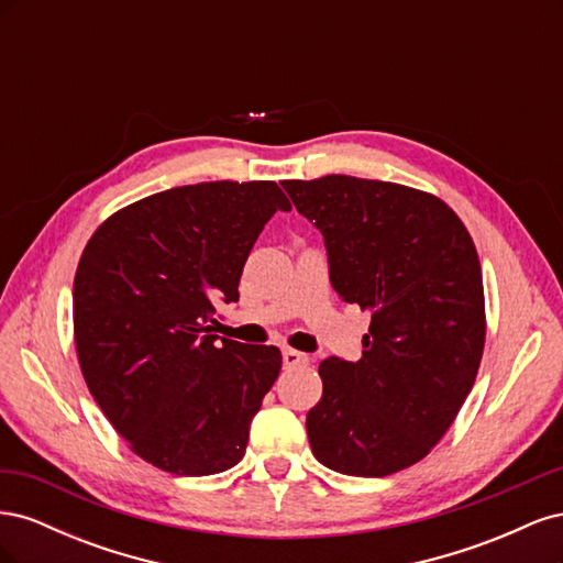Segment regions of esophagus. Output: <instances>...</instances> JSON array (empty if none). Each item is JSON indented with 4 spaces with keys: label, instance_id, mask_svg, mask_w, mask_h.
I'll return each mask as SVG.
<instances>
[{
    "label": "esophagus",
    "instance_id": "1",
    "mask_svg": "<svg viewBox=\"0 0 563 563\" xmlns=\"http://www.w3.org/2000/svg\"><path fill=\"white\" fill-rule=\"evenodd\" d=\"M282 362H284V368H296V366L308 364V354H302L298 350H284Z\"/></svg>",
    "mask_w": 563,
    "mask_h": 563
}]
</instances>
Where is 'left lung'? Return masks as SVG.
Returning <instances> with one entry per match:
<instances>
[{"mask_svg":"<svg viewBox=\"0 0 563 563\" xmlns=\"http://www.w3.org/2000/svg\"><path fill=\"white\" fill-rule=\"evenodd\" d=\"M321 232L343 302L371 310L362 360L319 364L308 437L321 465L350 476L411 467L451 428L479 371L486 321L479 255L444 201L354 176L284 180Z\"/></svg>","mask_w":563,"mask_h":563,"instance_id":"obj_1","label":"left lung"}]
</instances>
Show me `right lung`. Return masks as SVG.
<instances>
[{"instance_id":"obj_1","label":"right lung","mask_w":563,"mask_h":563,"mask_svg":"<svg viewBox=\"0 0 563 563\" xmlns=\"http://www.w3.org/2000/svg\"><path fill=\"white\" fill-rule=\"evenodd\" d=\"M291 211L277 183H197L108 218L75 275V343L89 391L135 455L180 476L244 457L282 352L218 338L267 220Z\"/></svg>"}]
</instances>
